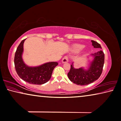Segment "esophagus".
I'll list each match as a JSON object with an SVG mask.
<instances>
[{
  "label": "esophagus",
  "instance_id": "esophagus-1",
  "mask_svg": "<svg viewBox=\"0 0 121 121\" xmlns=\"http://www.w3.org/2000/svg\"><path fill=\"white\" fill-rule=\"evenodd\" d=\"M68 62V57L67 56H65L63 57L62 59V63H66Z\"/></svg>",
  "mask_w": 121,
  "mask_h": 121
}]
</instances>
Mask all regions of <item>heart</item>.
<instances>
[{
    "label": "heart",
    "mask_w": 121,
    "mask_h": 121,
    "mask_svg": "<svg viewBox=\"0 0 121 121\" xmlns=\"http://www.w3.org/2000/svg\"><path fill=\"white\" fill-rule=\"evenodd\" d=\"M84 48V45L81 44H76L73 46V50L76 52H78L80 50H82Z\"/></svg>",
    "instance_id": "obj_1"
}]
</instances>
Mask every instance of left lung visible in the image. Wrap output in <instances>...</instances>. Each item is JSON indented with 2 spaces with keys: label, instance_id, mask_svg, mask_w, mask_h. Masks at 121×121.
<instances>
[{
  "label": "left lung",
  "instance_id": "8db88e82",
  "mask_svg": "<svg viewBox=\"0 0 121 121\" xmlns=\"http://www.w3.org/2000/svg\"><path fill=\"white\" fill-rule=\"evenodd\" d=\"M92 45L95 48L102 49L101 45L97 42L91 40ZM94 59L91 62L88 70L83 68L75 69L73 63L71 65L70 71L68 73L69 79L75 84L86 85L92 83L99 78L101 75L104 63V53L102 50L91 54Z\"/></svg>",
  "mask_w": 121,
  "mask_h": 121
}]
</instances>
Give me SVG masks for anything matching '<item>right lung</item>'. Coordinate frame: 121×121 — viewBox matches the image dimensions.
<instances>
[{"mask_svg": "<svg viewBox=\"0 0 121 121\" xmlns=\"http://www.w3.org/2000/svg\"><path fill=\"white\" fill-rule=\"evenodd\" d=\"M24 39L20 43L16 51L14 63L16 71L20 78L30 84H44L51 78L54 68L58 65L57 62H49L42 65L30 67L26 65L22 59Z\"/></svg>", "mask_w": 121, "mask_h": 121, "instance_id": "right-lung-1", "label": "right lung"}]
</instances>
